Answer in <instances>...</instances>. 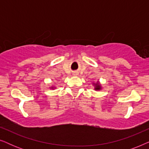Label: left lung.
<instances>
[{
	"label": "left lung",
	"mask_w": 149,
	"mask_h": 149,
	"mask_svg": "<svg viewBox=\"0 0 149 149\" xmlns=\"http://www.w3.org/2000/svg\"><path fill=\"white\" fill-rule=\"evenodd\" d=\"M93 85H95V90H100L102 87L101 85L98 83V82H97V83H93Z\"/></svg>",
	"instance_id": "1"
}]
</instances>
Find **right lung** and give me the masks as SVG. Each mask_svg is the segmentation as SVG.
I'll list each match as a JSON object with an SVG mask.
<instances>
[{
    "label": "right lung",
    "mask_w": 149,
    "mask_h": 149,
    "mask_svg": "<svg viewBox=\"0 0 149 149\" xmlns=\"http://www.w3.org/2000/svg\"><path fill=\"white\" fill-rule=\"evenodd\" d=\"M52 88H54V87H52Z\"/></svg>",
    "instance_id": "1"
}]
</instances>
